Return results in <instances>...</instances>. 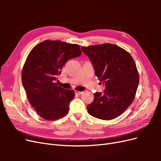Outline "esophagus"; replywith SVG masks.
I'll return each instance as SVG.
<instances>
[{
    "label": "esophagus",
    "mask_w": 161,
    "mask_h": 161,
    "mask_svg": "<svg viewBox=\"0 0 161 161\" xmlns=\"http://www.w3.org/2000/svg\"><path fill=\"white\" fill-rule=\"evenodd\" d=\"M75 94L79 95H80L82 94V92L79 91H75Z\"/></svg>",
    "instance_id": "1"
}]
</instances>
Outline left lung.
Masks as SVG:
<instances>
[{"mask_svg":"<svg viewBox=\"0 0 161 161\" xmlns=\"http://www.w3.org/2000/svg\"><path fill=\"white\" fill-rule=\"evenodd\" d=\"M81 48L93 65L95 75L105 86L103 94L94 93L87 110L95 118L113 119L122 114L135 98L139 83L136 63L130 53L111 43Z\"/></svg>","mask_w":161,"mask_h":161,"instance_id":"left-lung-1","label":"left lung"}]
</instances>
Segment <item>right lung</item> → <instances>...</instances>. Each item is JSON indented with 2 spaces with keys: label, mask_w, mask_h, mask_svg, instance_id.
<instances>
[{
  "label": "right lung",
  "mask_w": 161,
  "mask_h": 161,
  "mask_svg": "<svg viewBox=\"0 0 161 161\" xmlns=\"http://www.w3.org/2000/svg\"><path fill=\"white\" fill-rule=\"evenodd\" d=\"M78 44L45 40L34 47L23 65L21 80L29 101L43 119L53 121L65 116L75 91L58 86L57 76L70 58L81 55Z\"/></svg>",
  "instance_id": "1"
}]
</instances>
